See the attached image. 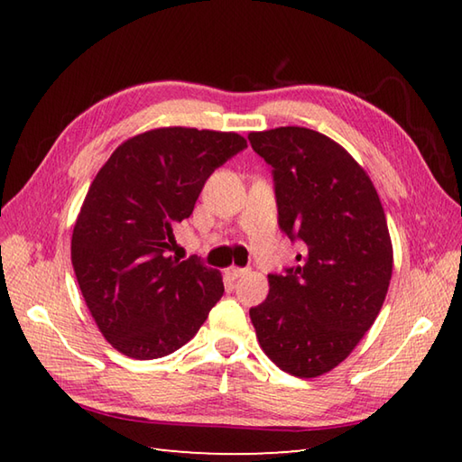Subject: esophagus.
<instances>
[{"instance_id": "34e87169", "label": "esophagus", "mask_w": 462, "mask_h": 462, "mask_svg": "<svg viewBox=\"0 0 462 462\" xmlns=\"http://www.w3.org/2000/svg\"><path fill=\"white\" fill-rule=\"evenodd\" d=\"M246 272H248V270H244V268L230 266V268H226V276L232 278V280H238V278H242Z\"/></svg>"}]
</instances>
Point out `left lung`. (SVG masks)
<instances>
[{
    "label": "left lung",
    "mask_w": 462,
    "mask_h": 462,
    "mask_svg": "<svg viewBox=\"0 0 462 462\" xmlns=\"http://www.w3.org/2000/svg\"><path fill=\"white\" fill-rule=\"evenodd\" d=\"M272 164L280 228L306 252L286 276H268L250 310L262 351L296 377L337 367L371 329L393 273V244L365 169L329 136L306 126L250 133Z\"/></svg>",
    "instance_id": "1"
}]
</instances>
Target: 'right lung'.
<instances>
[{
	"mask_svg": "<svg viewBox=\"0 0 462 462\" xmlns=\"http://www.w3.org/2000/svg\"><path fill=\"white\" fill-rule=\"evenodd\" d=\"M246 146L238 133L161 126L121 143L97 172L73 226L71 262L97 328L123 356L180 349L222 298L218 270L166 250L206 179Z\"/></svg>",
	"mask_w": 462,
	"mask_h": 462,
	"instance_id": "1",
	"label": "right lung"
}]
</instances>
